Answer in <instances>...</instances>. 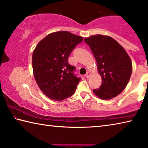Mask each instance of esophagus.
Instances as JSON below:
<instances>
[{"instance_id": "esophagus-1", "label": "esophagus", "mask_w": 148, "mask_h": 148, "mask_svg": "<svg viewBox=\"0 0 148 148\" xmlns=\"http://www.w3.org/2000/svg\"><path fill=\"white\" fill-rule=\"evenodd\" d=\"M90 76H91V74H90L89 72H87L86 74V76H86V78L88 79V78H89V77H90Z\"/></svg>"}]
</instances>
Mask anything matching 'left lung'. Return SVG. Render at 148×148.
<instances>
[{
  "label": "left lung",
  "instance_id": "left-lung-1",
  "mask_svg": "<svg viewBox=\"0 0 148 148\" xmlns=\"http://www.w3.org/2000/svg\"><path fill=\"white\" fill-rule=\"evenodd\" d=\"M94 55L102 84L94 93L104 100L114 98L126 87L131 77L132 62L125 49L114 38L101 34L84 39Z\"/></svg>",
  "mask_w": 148,
  "mask_h": 148
}]
</instances>
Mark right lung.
Masks as SVG:
<instances>
[{
    "mask_svg": "<svg viewBox=\"0 0 148 148\" xmlns=\"http://www.w3.org/2000/svg\"><path fill=\"white\" fill-rule=\"evenodd\" d=\"M83 37L68 31L51 33L39 42L32 53V69L40 89L50 99L62 101L71 97L81 78L74 74L76 67L68 62Z\"/></svg>",
    "mask_w": 148,
    "mask_h": 148,
    "instance_id": "1",
    "label": "right lung"
}]
</instances>
